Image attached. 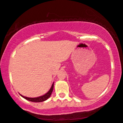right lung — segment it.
Wrapping results in <instances>:
<instances>
[{"instance_id":"right-lung-1","label":"right lung","mask_w":123,"mask_h":123,"mask_svg":"<svg viewBox=\"0 0 123 123\" xmlns=\"http://www.w3.org/2000/svg\"><path fill=\"white\" fill-rule=\"evenodd\" d=\"M54 83H53L52 85L51 88L49 90L48 92L47 93H46L45 94L43 95V96H41L39 97H33V98H31V97H25L23 95L19 94L21 95V96L23 98L26 99L27 100H28L30 101H31V102H43V101H46V100L49 98L51 96V93L52 92V91H53V89H54Z\"/></svg>"}]
</instances>
